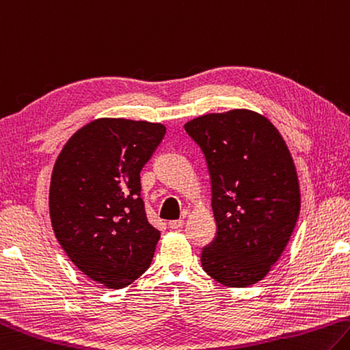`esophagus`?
<instances>
[{
	"label": "esophagus",
	"instance_id": "esophagus-1",
	"mask_svg": "<svg viewBox=\"0 0 350 350\" xmlns=\"http://www.w3.org/2000/svg\"><path fill=\"white\" fill-rule=\"evenodd\" d=\"M182 225H183V220L182 219L168 221V228H171V230H179V228H182Z\"/></svg>",
	"mask_w": 350,
	"mask_h": 350
}]
</instances>
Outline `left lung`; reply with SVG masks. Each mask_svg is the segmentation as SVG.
<instances>
[{"label": "left lung", "mask_w": 350, "mask_h": 350, "mask_svg": "<svg viewBox=\"0 0 350 350\" xmlns=\"http://www.w3.org/2000/svg\"><path fill=\"white\" fill-rule=\"evenodd\" d=\"M185 131L205 156L217 225L202 268L230 288L256 284L280 258L300 214L289 150L275 126L250 110L205 114Z\"/></svg>", "instance_id": "left-lung-1"}]
</instances>
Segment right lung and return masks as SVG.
Wrapping results in <instances>:
<instances>
[{"label":"right lung","mask_w":350,"mask_h":350,"mask_svg":"<svg viewBox=\"0 0 350 350\" xmlns=\"http://www.w3.org/2000/svg\"><path fill=\"white\" fill-rule=\"evenodd\" d=\"M165 133L147 120L96 119L56 159L49 196L55 236L76 268L110 289L141 277L161 239L145 213L141 171Z\"/></svg>","instance_id":"right-lung-1"}]
</instances>
